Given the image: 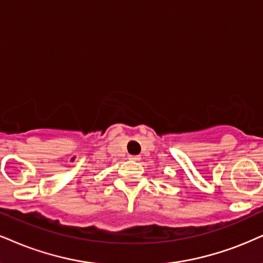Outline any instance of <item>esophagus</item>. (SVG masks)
Instances as JSON below:
<instances>
[{
    "mask_svg": "<svg viewBox=\"0 0 263 263\" xmlns=\"http://www.w3.org/2000/svg\"><path fill=\"white\" fill-rule=\"evenodd\" d=\"M129 160H132V161H139V160H140V157H139V156H130V157H129Z\"/></svg>",
    "mask_w": 263,
    "mask_h": 263,
    "instance_id": "obj_1",
    "label": "esophagus"
}]
</instances>
